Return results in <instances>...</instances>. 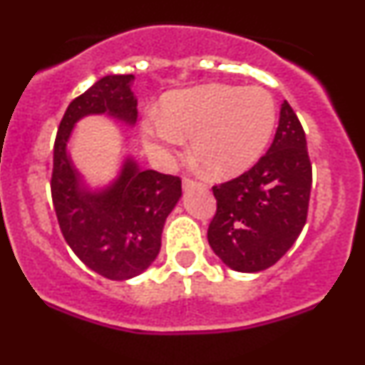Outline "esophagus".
<instances>
[{"label":"esophagus","instance_id":"34e87169","mask_svg":"<svg viewBox=\"0 0 365 365\" xmlns=\"http://www.w3.org/2000/svg\"><path fill=\"white\" fill-rule=\"evenodd\" d=\"M182 187H183V190H192V188H199L202 185H200L199 182H195V180H192V178H183Z\"/></svg>","mask_w":365,"mask_h":365}]
</instances>
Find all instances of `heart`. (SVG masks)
Masks as SVG:
<instances>
[{
	"instance_id": "obj_1",
	"label": "heart",
	"mask_w": 365,
	"mask_h": 365,
	"mask_svg": "<svg viewBox=\"0 0 365 365\" xmlns=\"http://www.w3.org/2000/svg\"><path fill=\"white\" fill-rule=\"evenodd\" d=\"M276 123V103L262 87L211 83L178 91L165 99L161 116L145 121V145L166 158L192 137V156L217 178L254 165Z\"/></svg>"
}]
</instances>
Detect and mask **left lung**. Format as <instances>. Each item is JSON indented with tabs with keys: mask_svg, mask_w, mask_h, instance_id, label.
Here are the masks:
<instances>
[{
	"mask_svg": "<svg viewBox=\"0 0 365 365\" xmlns=\"http://www.w3.org/2000/svg\"><path fill=\"white\" fill-rule=\"evenodd\" d=\"M312 185L305 132L287 101L267 153L238 178L212 187L217 209L207 240L238 273H259L290 250L307 220Z\"/></svg>",
	"mask_w": 365,
	"mask_h": 365,
	"instance_id": "left-lung-1",
	"label": "left lung"
}]
</instances>
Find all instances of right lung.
<instances>
[{
	"instance_id": "right-lung-1",
	"label": "right lung",
	"mask_w": 365,
	"mask_h": 365,
	"mask_svg": "<svg viewBox=\"0 0 365 365\" xmlns=\"http://www.w3.org/2000/svg\"><path fill=\"white\" fill-rule=\"evenodd\" d=\"M133 75H106L75 98L63 115L53 150L51 197L63 237L87 267L116 282L144 273L158 257L163 226L182 197V180L142 170L127 156L108 185L92 188L66 145L75 125L91 115H108L133 127Z\"/></svg>"
}]
</instances>
